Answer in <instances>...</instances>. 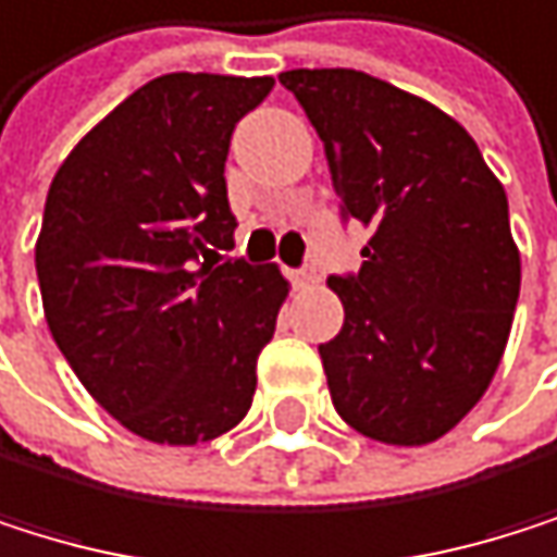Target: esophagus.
Segmentation results:
<instances>
[{
	"label": "esophagus",
	"mask_w": 557,
	"mask_h": 557,
	"mask_svg": "<svg viewBox=\"0 0 557 557\" xmlns=\"http://www.w3.org/2000/svg\"><path fill=\"white\" fill-rule=\"evenodd\" d=\"M290 281H294V287H297V290H310V287H317V284H320V276H317V270L304 267V270H294V273H290Z\"/></svg>",
	"instance_id": "esophagus-1"
}]
</instances>
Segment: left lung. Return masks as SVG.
<instances>
[{"mask_svg": "<svg viewBox=\"0 0 557 557\" xmlns=\"http://www.w3.org/2000/svg\"><path fill=\"white\" fill-rule=\"evenodd\" d=\"M281 85L370 231L360 273L330 281L346 313L320 346L333 406L386 446L443 440L485 396L519 304L505 187L456 117L412 91L356 69H294Z\"/></svg>", "mask_w": 557, "mask_h": 557, "instance_id": "obj_1", "label": "left lung"}]
</instances>
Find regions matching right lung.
Wrapping results in <instances>:
<instances>
[{
	"label": "right lung",
	"instance_id": "right-lung-1",
	"mask_svg": "<svg viewBox=\"0 0 557 557\" xmlns=\"http://www.w3.org/2000/svg\"><path fill=\"white\" fill-rule=\"evenodd\" d=\"M270 75L174 72L141 85L52 177L35 270L46 323L91 399L158 446L231 432L290 284L234 247L224 161ZM221 260V253H219Z\"/></svg>",
	"mask_w": 557,
	"mask_h": 557
}]
</instances>
